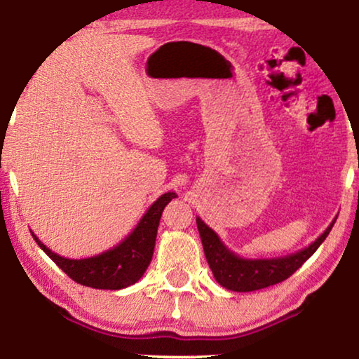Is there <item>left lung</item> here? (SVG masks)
Masks as SVG:
<instances>
[{
	"label": "left lung",
	"instance_id": "8db88e82",
	"mask_svg": "<svg viewBox=\"0 0 359 359\" xmlns=\"http://www.w3.org/2000/svg\"><path fill=\"white\" fill-rule=\"evenodd\" d=\"M337 220V219H335ZM335 220L328 225L325 232L318 237L316 242L309 245L301 252L287 255L283 258L269 259H245L230 252L225 245L220 242L219 235L212 229L208 227L199 217L196 219L198 230L203 242L204 255L208 259L210 271H212L215 281L225 289L235 292H250L258 289L273 286L287 279L291 274L297 271L309 258L316 253L327 235L335 224Z\"/></svg>",
	"mask_w": 359,
	"mask_h": 359
}]
</instances>
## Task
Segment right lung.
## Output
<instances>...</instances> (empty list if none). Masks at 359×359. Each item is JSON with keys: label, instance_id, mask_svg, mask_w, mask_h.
Returning a JSON list of instances; mask_svg holds the SVG:
<instances>
[{"label": "right lung", "instance_id": "obj_1", "mask_svg": "<svg viewBox=\"0 0 359 359\" xmlns=\"http://www.w3.org/2000/svg\"><path fill=\"white\" fill-rule=\"evenodd\" d=\"M175 198H178L176 193L161 194L150 205L129 237L122 240L117 247L91 258H63L47 248L34 233L32 237L39 247L48 255V258L75 283L88 287L117 291V289L132 286L144 276L145 269L149 268L151 257H154L161 212H163L165 205Z\"/></svg>", "mask_w": 359, "mask_h": 359}]
</instances>
